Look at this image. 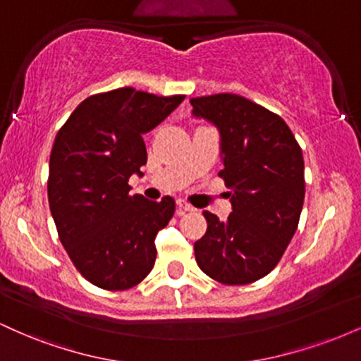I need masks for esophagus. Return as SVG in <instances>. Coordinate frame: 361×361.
Listing matches in <instances>:
<instances>
[{
    "label": "esophagus",
    "instance_id": "esophagus-1",
    "mask_svg": "<svg viewBox=\"0 0 361 361\" xmlns=\"http://www.w3.org/2000/svg\"><path fill=\"white\" fill-rule=\"evenodd\" d=\"M176 207L180 209V212H193L195 210V207H192L188 202H185V200H178Z\"/></svg>",
    "mask_w": 361,
    "mask_h": 361
}]
</instances>
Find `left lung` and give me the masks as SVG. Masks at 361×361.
I'll use <instances>...</instances> for the list:
<instances>
[{
  "label": "left lung",
  "mask_w": 361,
  "mask_h": 361,
  "mask_svg": "<svg viewBox=\"0 0 361 361\" xmlns=\"http://www.w3.org/2000/svg\"><path fill=\"white\" fill-rule=\"evenodd\" d=\"M193 115L221 130L233 214L221 222L205 210L207 233L195 243L200 270L224 285H246L279 264L304 205V156L280 115L234 93L192 98Z\"/></svg>",
  "instance_id": "left-lung-1"
}]
</instances>
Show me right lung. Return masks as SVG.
Returning a JSON list of instances; mask_svg holds the SVG:
<instances>
[{"mask_svg":"<svg viewBox=\"0 0 361 361\" xmlns=\"http://www.w3.org/2000/svg\"><path fill=\"white\" fill-rule=\"evenodd\" d=\"M130 86L91 94L57 132L47 195L57 234L76 270L103 290L140 283L156 261L154 238L175 200L130 195L128 178L147 163L142 134L183 102Z\"/></svg>","mask_w":361,"mask_h":361,"instance_id":"right-lung-1","label":"right lung"}]
</instances>
